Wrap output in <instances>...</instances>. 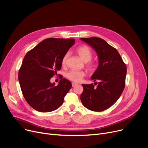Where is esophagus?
<instances>
[{
    "instance_id": "obj_1",
    "label": "esophagus",
    "mask_w": 148,
    "mask_h": 148,
    "mask_svg": "<svg viewBox=\"0 0 148 148\" xmlns=\"http://www.w3.org/2000/svg\"><path fill=\"white\" fill-rule=\"evenodd\" d=\"M77 85H78V84L76 83H74V82H73V83H72V86H73V87H74V86H77Z\"/></svg>"
}]
</instances>
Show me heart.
<instances>
[{
	"label": "heart",
	"mask_w": 148,
	"mask_h": 148,
	"mask_svg": "<svg viewBox=\"0 0 148 148\" xmlns=\"http://www.w3.org/2000/svg\"><path fill=\"white\" fill-rule=\"evenodd\" d=\"M76 52L82 58V59L85 62H88L92 59V51L89 47L86 45H82L79 47L76 50ZM69 56V53H66L63 56V57H62L61 60V63L62 66H65L67 65ZM87 67L89 68V70H90V71H94L95 68V65L94 63L89 62L87 64ZM85 75H86V74H85L84 71H76V70H72V71H69L66 74V77L69 80L76 83L80 82Z\"/></svg>",
	"instance_id": "1"
}]
</instances>
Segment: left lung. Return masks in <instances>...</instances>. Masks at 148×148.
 <instances>
[{"label":"left lung","instance_id":"obj_1","mask_svg":"<svg viewBox=\"0 0 148 148\" xmlns=\"http://www.w3.org/2000/svg\"><path fill=\"white\" fill-rule=\"evenodd\" d=\"M80 40L94 49L98 58V68L91 77L94 82H98L82 84L81 101L90 110L104 111L117 101L125 88L127 66L117 50L103 39L92 37Z\"/></svg>","mask_w":148,"mask_h":148}]
</instances>
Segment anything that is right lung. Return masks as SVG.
<instances>
[{
  "instance_id": "1",
  "label": "right lung",
  "mask_w": 148,
  "mask_h": 148,
  "mask_svg": "<svg viewBox=\"0 0 148 148\" xmlns=\"http://www.w3.org/2000/svg\"><path fill=\"white\" fill-rule=\"evenodd\" d=\"M74 39L47 38L27 53L18 75L22 94L30 107L40 112L60 107L72 84L62 79L57 86L50 79L62 66L61 60Z\"/></svg>"
}]
</instances>
